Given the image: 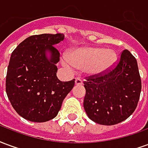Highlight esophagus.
I'll list each match as a JSON object with an SVG mask.
<instances>
[{
  "mask_svg": "<svg viewBox=\"0 0 148 148\" xmlns=\"http://www.w3.org/2000/svg\"><path fill=\"white\" fill-rule=\"evenodd\" d=\"M75 85L76 86H82V81L80 78H76L75 79Z\"/></svg>",
  "mask_w": 148,
  "mask_h": 148,
  "instance_id": "obj_1",
  "label": "esophagus"
}]
</instances>
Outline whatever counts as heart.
<instances>
[{"label": "heart", "mask_w": 148, "mask_h": 148, "mask_svg": "<svg viewBox=\"0 0 148 148\" xmlns=\"http://www.w3.org/2000/svg\"><path fill=\"white\" fill-rule=\"evenodd\" d=\"M117 59L116 53L103 47H85L74 50L70 56L63 55L62 62L70 70H85L88 75L95 76L109 71Z\"/></svg>", "instance_id": "1"}]
</instances>
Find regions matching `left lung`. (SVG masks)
<instances>
[{"instance_id": "1", "label": "left lung", "mask_w": 148, "mask_h": 148, "mask_svg": "<svg viewBox=\"0 0 148 148\" xmlns=\"http://www.w3.org/2000/svg\"><path fill=\"white\" fill-rule=\"evenodd\" d=\"M84 109L88 117L102 125L121 123L133 113L141 92L138 65L129 51L121 53L113 70L84 82Z\"/></svg>"}]
</instances>
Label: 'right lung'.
Returning a JSON list of instances; mask_svg holds the SVG:
<instances>
[{"label":"right lung","instance_id":"add662e5","mask_svg":"<svg viewBox=\"0 0 148 148\" xmlns=\"http://www.w3.org/2000/svg\"><path fill=\"white\" fill-rule=\"evenodd\" d=\"M64 35L41 34L21 42L12 51L6 75V93L18 114L32 122L55 118L63 100L74 86V79H58L59 52L54 45Z\"/></svg>","mask_w":148,"mask_h":148}]
</instances>
